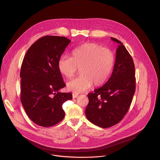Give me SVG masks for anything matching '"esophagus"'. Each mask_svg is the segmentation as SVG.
<instances>
[{
  "instance_id": "esophagus-1",
  "label": "esophagus",
  "mask_w": 160,
  "mask_h": 160,
  "mask_svg": "<svg viewBox=\"0 0 160 160\" xmlns=\"http://www.w3.org/2000/svg\"><path fill=\"white\" fill-rule=\"evenodd\" d=\"M78 96V94L76 93V92H73V98H77Z\"/></svg>"
}]
</instances>
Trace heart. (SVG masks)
Instances as JSON below:
<instances>
[{
    "instance_id": "1",
    "label": "heart",
    "mask_w": 160,
    "mask_h": 160,
    "mask_svg": "<svg viewBox=\"0 0 160 160\" xmlns=\"http://www.w3.org/2000/svg\"><path fill=\"white\" fill-rule=\"evenodd\" d=\"M115 62L112 52L95 43H85L75 48L72 57L61 56L58 69L67 78L73 77L80 69L81 75L67 83L72 92H83L92 87L101 86L108 80Z\"/></svg>"
}]
</instances>
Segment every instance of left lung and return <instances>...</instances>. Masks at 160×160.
I'll return each instance as SVG.
<instances>
[{
    "instance_id": "obj_1",
    "label": "left lung",
    "mask_w": 160,
    "mask_h": 160,
    "mask_svg": "<svg viewBox=\"0 0 160 160\" xmlns=\"http://www.w3.org/2000/svg\"><path fill=\"white\" fill-rule=\"evenodd\" d=\"M116 59L110 78L101 87L89 93L85 115L88 121L102 128L119 123L127 114L135 91V65L132 56L118 40Z\"/></svg>"
}]
</instances>
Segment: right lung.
I'll list each match as a JSON object with an SVG mask.
<instances>
[{"label": "right lung", "instance_id": "1", "mask_svg": "<svg viewBox=\"0 0 160 160\" xmlns=\"http://www.w3.org/2000/svg\"><path fill=\"white\" fill-rule=\"evenodd\" d=\"M71 40L64 37L44 36L28 49L22 61L20 78L21 101L28 117L35 124L49 127L63 120L62 104L72 99L64 87L58 61Z\"/></svg>", "mask_w": 160, "mask_h": 160}]
</instances>
